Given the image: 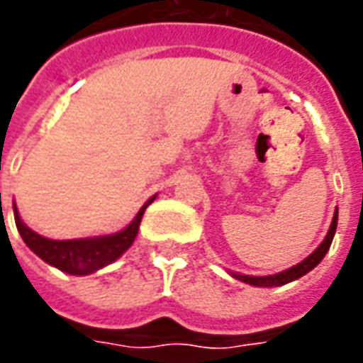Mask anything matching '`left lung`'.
Returning a JSON list of instances; mask_svg holds the SVG:
<instances>
[{"instance_id": "obj_1", "label": "left lung", "mask_w": 363, "mask_h": 363, "mask_svg": "<svg viewBox=\"0 0 363 363\" xmlns=\"http://www.w3.org/2000/svg\"><path fill=\"white\" fill-rule=\"evenodd\" d=\"M337 218H339V209H335L333 213V220H331V226H329L328 234L323 238V242L320 243L316 247L314 253L306 257L303 262H298L295 267L287 268L284 272H278V274H272V276H245V274H236V272H230L232 278H236L240 281H245L249 286H255V287H276V286H284V284H289L293 280H298L301 276L304 274H308L314 267H318L322 259L325 257V253L329 251V245L333 242V236H335V230H337Z\"/></svg>"}]
</instances>
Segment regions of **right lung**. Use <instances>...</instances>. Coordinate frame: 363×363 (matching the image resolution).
<instances>
[{
    "mask_svg": "<svg viewBox=\"0 0 363 363\" xmlns=\"http://www.w3.org/2000/svg\"><path fill=\"white\" fill-rule=\"evenodd\" d=\"M154 200H156V196H152L150 200L140 207L137 217L133 218L131 225L125 226L123 230L108 234V236L79 238V240H49V238L40 236L38 232L28 228L22 223L16 206H13V209H15L16 230L35 255L43 259L47 264L59 268L66 274L87 276V274L96 272L110 262H114L116 259H120L127 249L131 247L135 238H137L138 226H140L146 207L150 206Z\"/></svg>",
    "mask_w": 363,
    "mask_h": 363,
    "instance_id": "1",
    "label": "right lung"
}]
</instances>
